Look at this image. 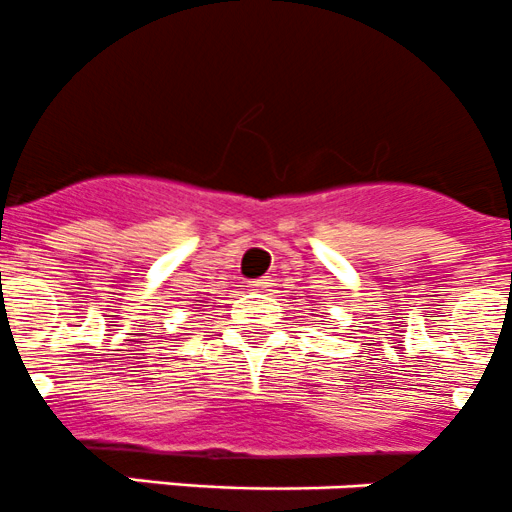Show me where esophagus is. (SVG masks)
Instances as JSON below:
<instances>
[{
  "mask_svg": "<svg viewBox=\"0 0 512 512\" xmlns=\"http://www.w3.org/2000/svg\"><path fill=\"white\" fill-rule=\"evenodd\" d=\"M272 282L267 280V277H262V280H255V282H250V287H255V290H265V287H270Z\"/></svg>",
  "mask_w": 512,
  "mask_h": 512,
  "instance_id": "34e87169",
  "label": "esophagus"
}]
</instances>
